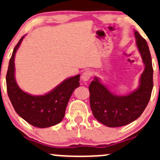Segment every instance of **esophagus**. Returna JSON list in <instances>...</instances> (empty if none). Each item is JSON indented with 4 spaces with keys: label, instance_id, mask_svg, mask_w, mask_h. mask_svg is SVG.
I'll return each mask as SVG.
<instances>
[{
    "label": "esophagus",
    "instance_id": "1",
    "mask_svg": "<svg viewBox=\"0 0 160 160\" xmlns=\"http://www.w3.org/2000/svg\"><path fill=\"white\" fill-rule=\"evenodd\" d=\"M91 75H92L91 71H90V70L84 71V72L82 73V76H81L82 80H83V81H88V80H89L90 79Z\"/></svg>",
    "mask_w": 160,
    "mask_h": 160
}]
</instances>
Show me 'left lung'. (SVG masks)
Masks as SVG:
<instances>
[{
	"label": "left lung",
	"instance_id": "8db88e82",
	"mask_svg": "<svg viewBox=\"0 0 160 160\" xmlns=\"http://www.w3.org/2000/svg\"><path fill=\"white\" fill-rule=\"evenodd\" d=\"M134 35L145 66L138 88L128 94H114L97 77L89 86L90 104L93 116L108 127L123 126L136 120L146 109L151 97L153 69L149 46L137 31H134Z\"/></svg>",
	"mask_w": 160,
	"mask_h": 160
}]
</instances>
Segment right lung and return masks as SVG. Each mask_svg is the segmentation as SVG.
Returning <instances> with one entry per match:
<instances>
[{"instance_id":"right-lung-1","label":"right lung","mask_w":160,"mask_h":160,"mask_svg":"<svg viewBox=\"0 0 160 160\" xmlns=\"http://www.w3.org/2000/svg\"><path fill=\"white\" fill-rule=\"evenodd\" d=\"M25 35L14 47L6 75L7 90L17 114L30 125L38 128H49L57 125L65 115L71 94L80 86V74L69 77L43 95H32L23 91L15 80L14 57Z\"/></svg>"}]
</instances>
